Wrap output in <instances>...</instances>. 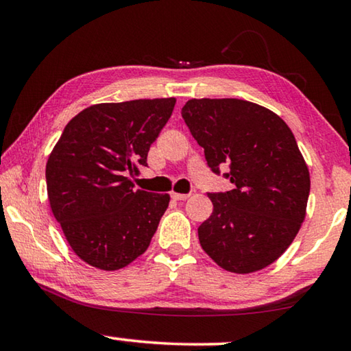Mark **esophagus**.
I'll return each mask as SVG.
<instances>
[{
	"mask_svg": "<svg viewBox=\"0 0 351 351\" xmlns=\"http://www.w3.org/2000/svg\"><path fill=\"white\" fill-rule=\"evenodd\" d=\"M189 197H190L189 193H176V192L171 193V198L176 199V201H184V199H187Z\"/></svg>",
	"mask_w": 351,
	"mask_h": 351,
	"instance_id": "obj_1",
	"label": "esophagus"
}]
</instances>
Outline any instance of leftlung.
<instances>
[{
	"instance_id": "8db88e82",
	"label": "left lung",
	"mask_w": 351,
	"mask_h": 351,
	"mask_svg": "<svg viewBox=\"0 0 351 351\" xmlns=\"http://www.w3.org/2000/svg\"><path fill=\"white\" fill-rule=\"evenodd\" d=\"M181 114L207 165L234 189L209 193L212 215L198 228L204 252L235 274L266 268L287 251L306 215L310 170L280 116L240 99H190Z\"/></svg>"
}]
</instances>
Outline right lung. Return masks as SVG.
I'll use <instances>...</instances> for the list:
<instances>
[{
  "label": "right lung",
  "instance_id": "obj_1",
  "mask_svg": "<svg viewBox=\"0 0 351 351\" xmlns=\"http://www.w3.org/2000/svg\"><path fill=\"white\" fill-rule=\"evenodd\" d=\"M175 97L96 104L64 127L46 162L47 198L77 257L117 271L147 251L169 193L134 189Z\"/></svg>",
  "mask_w": 351,
  "mask_h": 351
}]
</instances>
